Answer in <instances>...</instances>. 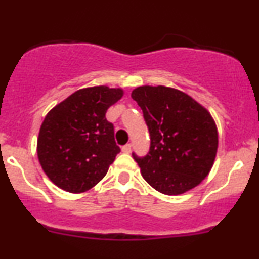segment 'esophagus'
Returning a JSON list of instances; mask_svg holds the SVG:
<instances>
[{"mask_svg":"<svg viewBox=\"0 0 259 259\" xmlns=\"http://www.w3.org/2000/svg\"><path fill=\"white\" fill-rule=\"evenodd\" d=\"M130 151H132V145L130 143H126L125 146L121 147V152H124V153H130Z\"/></svg>","mask_w":259,"mask_h":259,"instance_id":"1","label":"esophagus"}]
</instances>
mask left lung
Here are the masks:
<instances>
[{"label": "left lung", "mask_w": 259, "mask_h": 259, "mask_svg": "<svg viewBox=\"0 0 259 259\" xmlns=\"http://www.w3.org/2000/svg\"><path fill=\"white\" fill-rule=\"evenodd\" d=\"M132 98L151 136L145 157L133 153L146 182L166 195L197 187L210 172L219 147L210 112L186 93L164 85L139 87Z\"/></svg>", "instance_id": "left-lung-1"}]
</instances>
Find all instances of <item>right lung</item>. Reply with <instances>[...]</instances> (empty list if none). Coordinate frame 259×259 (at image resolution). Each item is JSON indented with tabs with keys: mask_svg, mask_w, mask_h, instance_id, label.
<instances>
[{
	"mask_svg": "<svg viewBox=\"0 0 259 259\" xmlns=\"http://www.w3.org/2000/svg\"><path fill=\"white\" fill-rule=\"evenodd\" d=\"M123 94V89L106 85L79 89L48 112L37 139V155L59 188L87 192L107 174L120 148L106 112Z\"/></svg>",
	"mask_w": 259,
	"mask_h": 259,
	"instance_id": "right-lung-1",
	"label": "right lung"
}]
</instances>
